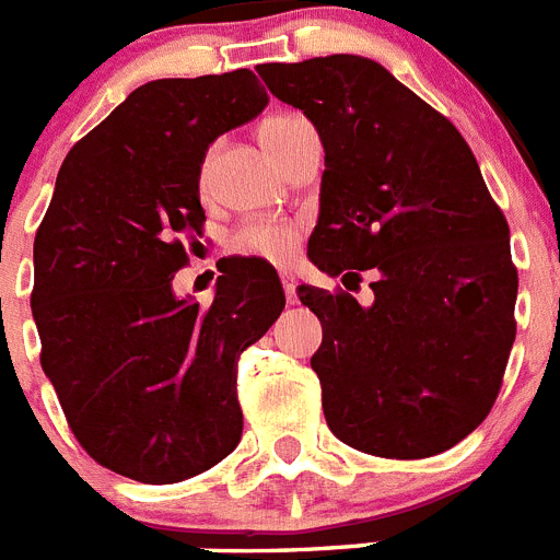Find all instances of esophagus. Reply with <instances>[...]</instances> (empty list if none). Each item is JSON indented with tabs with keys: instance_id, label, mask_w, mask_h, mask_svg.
Returning a JSON list of instances; mask_svg holds the SVG:
<instances>
[{
	"instance_id": "esophagus-1",
	"label": "esophagus",
	"mask_w": 560,
	"mask_h": 560,
	"mask_svg": "<svg viewBox=\"0 0 560 560\" xmlns=\"http://www.w3.org/2000/svg\"><path fill=\"white\" fill-rule=\"evenodd\" d=\"M280 283H283V291H285V296H289V303H294V300H296V277L291 275V271H280Z\"/></svg>"
}]
</instances>
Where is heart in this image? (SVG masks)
Masks as SVG:
<instances>
[{
    "instance_id": "obj_1",
    "label": "heart",
    "mask_w": 560,
    "mask_h": 560,
    "mask_svg": "<svg viewBox=\"0 0 560 560\" xmlns=\"http://www.w3.org/2000/svg\"><path fill=\"white\" fill-rule=\"evenodd\" d=\"M296 117H269V120L260 122V140L269 148L271 142L285 131V128L294 122ZM207 176H210V162L201 171V185H207ZM296 246V230L291 224H275V221H255V224H246L235 232L232 237V249L237 255L249 257H264V260H285V257L294 252Z\"/></svg>"
}]
</instances>
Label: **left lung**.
Here are the masks:
<instances>
[{
	"label": "left lung",
	"mask_w": 560,
	"mask_h": 560,
	"mask_svg": "<svg viewBox=\"0 0 560 560\" xmlns=\"http://www.w3.org/2000/svg\"><path fill=\"white\" fill-rule=\"evenodd\" d=\"M325 148L308 257L373 269V303L300 285L323 323L311 368L330 432L375 457L420 459L488 418L516 339L511 230L463 133L361 56L257 67Z\"/></svg>",
	"instance_id": "8db88e82"
}]
</instances>
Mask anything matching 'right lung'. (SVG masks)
Listing matches in <instances>:
<instances>
[{"mask_svg": "<svg viewBox=\"0 0 560 560\" xmlns=\"http://www.w3.org/2000/svg\"><path fill=\"white\" fill-rule=\"evenodd\" d=\"M249 69L133 89L72 145L33 244L42 368L86 454L171 485L235 452L237 359L285 308L277 271L224 257L215 300L173 294L201 235L207 148L264 112Z\"/></svg>", "mask_w": 560, "mask_h": 560, "instance_id": "obj_1", "label": "right lung"}]
</instances>
